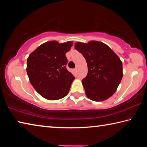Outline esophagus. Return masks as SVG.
Returning <instances> with one entry per match:
<instances>
[{
  "instance_id": "1",
  "label": "esophagus",
  "mask_w": 147,
  "mask_h": 147,
  "mask_svg": "<svg viewBox=\"0 0 147 147\" xmlns=\"http://www.w3.org/2000/svg\"><path fill=\"white\" fill-rule=\"evenodd\" d=\"M73 71L74 72V73H75V74H76V72H77V69H76V68H75V69H73Z\"/></svg>"
}]
</instances>
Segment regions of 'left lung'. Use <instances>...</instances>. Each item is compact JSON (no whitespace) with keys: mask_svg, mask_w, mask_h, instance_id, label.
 Here are the masks:
<instances>
[{"mask_svg":"<svg viewBox=\"0 0 147 147\" xmlns=\"http://www.w3.org/2000/svg\"><path fill=\"white\" fill-rule=\"evenodd\" d=\"M75 48L85 58L88 73L82 80L86 96L94 101H103L116 91L123 78V63L107 45L91 41L77 42Z\"/></svg>","mask_w":147,"mask_h":147,"instance_id":"obj_1","label":"left lung"}]
</instances>
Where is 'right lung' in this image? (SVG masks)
<instances>
[{
    "label": "right lung",
    "instance_id": "right-lung-1",
    "mask_svg": "<svg viewBox=\"0 0 147 147\" xmlns=\"http://www.w3.org/2000/svg\"><path fill=\"white\" fill-rule=\"evenodd\" d=\"M72 41L59 43L46 42L38 47L27 59L26 72L36 91L48 100H58L70 90L74 76L67 71L65 54L73 46Z\"/></svg>",
    "mask_w": 147,
    "mask_h": 147
}]
</instances>
